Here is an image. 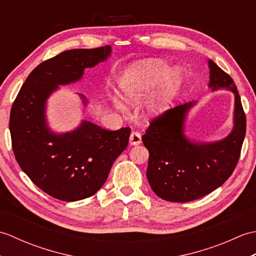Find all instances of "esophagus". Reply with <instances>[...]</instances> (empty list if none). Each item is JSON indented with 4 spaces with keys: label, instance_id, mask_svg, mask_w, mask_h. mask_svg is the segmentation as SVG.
Here are the masks:
<instances>
[{
    "label": "esophagus",
    "instance_id": "obj_1",
    "mask_svg": "<svg viewBox=\"0 0 256 256\" xmlns=\"http://www.w3.org/2000/svg\"><path fill=\"white\" fill-rule=\"evenodd\" d=\"M142 143V138H140V134L138 132H132L130 135V145L135 146Z\"/></svg>",
    "mask_w": 256,
    "mask_h": 256
}]
</instances>
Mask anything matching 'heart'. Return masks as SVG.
<instances>
[{
    "mask_svg": "<svg viewBox=\"0 0 256 256\" xmlns=\"http://www.w3.org/2000/svg\"><path fill=\"white\" fill-rule=\"evenodd\" d=\"M168 72L170 66L157 59H148L130 66L122 74L118 81L120 96L122 101L128 106L138 104L154 90ZM179 84V74L176 70H172L150 98L146 106V116L156 118L166 112Z\"/></svg>",
    "mask_w": 256,
    "mask_h": 256,
    "instance_id": "obj_1",
    "label": "heart"
}]
</instances>
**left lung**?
I'll return each mask as SVG.
<instances>
[{
	"label": "left lung",
	"instance_id": "obj_1",
	"mask_svg": "<svg viewBox=\"0 0 256 256\" xmlns=\"http://www.w3.org/2000/svg\"><path fill=\"white\" fill-rule=\"evenodd\" d=\"M212 91L226 89L234 94L232 131L214 142H199L184 134L192 101L166 111L150 122L142 136L148 150V176L153 192L172 202H188L214 192L224 184L238 164L246 136V118L236 84L209 59Z\"/></svg>",
	"mask_w": 256,
	"mask_h": 256
}]
</instances>
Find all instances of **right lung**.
<instances>
[{
	"label": "right lung",
	"mask_w": 256,
	"mask_h": 256,
	"mask_svg": "<svg viewBox=\"0 0 256 256\" xmlns=\"http://www.w3.org/2000/svg\"><path fill=\"white\" fill-rule=\"evenodd\" d=\"M112 47L66 50L42 62L22 86L10 116L15 158L38 188L62 201H78L99 190L120 154L126 148L131 128L106 131L86 120L78 128L56 133L48 126L47 100L59 86L78 82L84 70L111 56ZM79 96L84 106L88 100Z\"/></svg>",
	"instance_id": "1"
}]
</instances>
